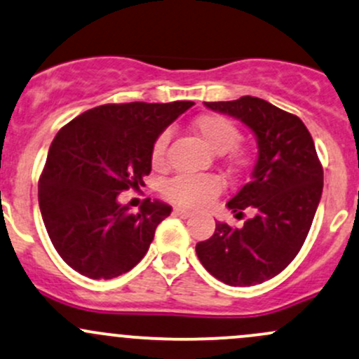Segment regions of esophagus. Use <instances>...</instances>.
Wrapping results in <instances>:
<instances>
[{"label":"esophagus","mask_w":359,"mask_h":359,"mask_svg":"<svg viewBox=\"0 0 359 359\" xmlns=\"http://www.w3.org/2000/svg\"><path fill=\"white\" fill-rule=\"evenodd\" d=\"M173 215L180 216V218H191L192 212L187 210H182V208H173Z\"/></svg>","instance_id":"obj_1"}]
</instances>
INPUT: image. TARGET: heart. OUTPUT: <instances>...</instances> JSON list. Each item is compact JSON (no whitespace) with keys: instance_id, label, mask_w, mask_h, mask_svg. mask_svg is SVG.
<instances>
[{"instance_id":"b5f03b06","label":"heart","mask_w":359,"mask_h":359,"mask_svg":"<svg viewBox=\"0 0 359 359\" xmlns=\"http://www.w3.org/2000/svg\"><path fill=\"white\" fill-rule=\"evenodd\" d=\"M192 129L212 151L226 155L231 167H242L249 161L247 151L240 148V131L233 121L222 114H204L192 122ZM170 135L161 133L151 148V165L155 170L167 167V149ZM222 184L212 175H177L165 182L161 194L167 201L182 208H198L219 194Z\"/></svg>"}]
</instances>
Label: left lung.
Segmentation results:
<instances>
[{
	"mask_svg": "<svg viewBox=\"0 0 359 359\" xmlns=\"http://www.w3.org/2000/svg\"><path fill=\"white\" fill-rule=\"evenodd\" d=\"M204 105L242 121L257 140L259 155L249 182L226 203L235 216H243L245 208L254 216L242 228L218 222L196 254L224 285H259L300 252L320 203L324 170L300 117L250 95Z\"/></svg>",
	"mask_w": 359,
	"mask_h": 359,
	"instance_id": "obj_1",
	"label": "left lung"
}]
</instances>
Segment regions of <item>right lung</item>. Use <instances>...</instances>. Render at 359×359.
Listing matches in <instances>:
<instances>
[{"instance_id": "obj_1", "label": "right lung", "mask_w": 359, "mask_h": 359, "mask_svg": "<svg viewBox=\"0 0 359 359\" xmlns=\"http://www.w3.org/2000/svg\"><path fill=\"white\" fill-rule=\"evenodd\" d=\"M192 105H100L74 117L54 137L39 180V206L54 249L76 273L112 279L144 257L172 208L147 199L133 215L117 196L144 186L153 143Z\"/></svg>"}]
</instances>
